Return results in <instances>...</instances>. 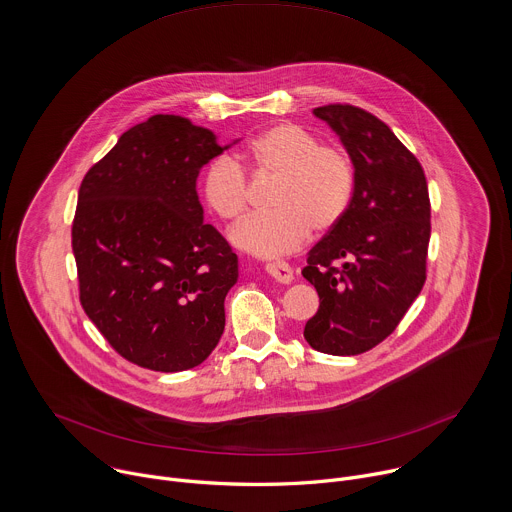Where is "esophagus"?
Here are the masks:
<instances>
[{
	"label": "esophagus",
	"instance_id": "1",
	"mask_svg": "<svg viewBox=\"0 0 512 512\" xmlns=\"http://www.w3.org/2000/svg\"><path fill=\"white\" fill-rule=\"evenodd\" d=\"M265 269H267V273H269L275 281H279V283H291V281H293V269H291V265L285 263V261L267 263Z\"/></svg>",
	"mask_w": 512,
	"mask_h": 512
}]
</instances>
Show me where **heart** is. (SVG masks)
I'll return each instance as SVG.
<instances>
[{
	"label": "heart",
	"instance_id": "obj_1",
	"mask_svg": "<svg viewBox=\"0 0 512 512\" xmlns=\"http://www.w3.org/2000/svg\"><path fill=\"white\" fill-rule=\"evenodd\" d=\"M239 160L255 175L275 177L269 191V213L253 215L231 231L241 251L269 259L301 247L311 229L325 233L344 219L354 197V166L344 150L323 146L305 128L273 124L239 152ZM201 197L223 221H237L249 203L243 170L227 160H213L201 177Z\"/></svg>",
	"mask_w": 512,
	"mask_h": 512
}]
</instances>
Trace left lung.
<instances>
[{
	"label": "left lung",
	"mask_w": 512,
	"mask_h": 512,
	"mask_svg": "<svg viewBox=\"0 0 512 512\" xmlns=\"http://www.w3.org/2000/svg\"><path fill=\"white\" fill-rule=\"evenodd\" d=\"M344 144L354 166V197L311 251L301 275L319 309L305 342L329 356H358L396 329L426 281L430 199L416 156L374 114L329 104L313 110Z\"/></svg>",
	"instance_id": "1"
}]
</instances>
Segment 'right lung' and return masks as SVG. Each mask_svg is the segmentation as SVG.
<instances>
[{
    "label": "right lung",
    "instance_id": "right-lung-1",
    "mask_svg": "<svg viewBox=\"0 0 512 512\" xmlns=\"http://www.w3.org/2000/svg\"><path fill=\"white\" fill-rule=\"evenodd\" d=\"M231 144L189 118L154 114L126 130L80 185L72 225L80 301L136 366L191 370L223 335L239 259L205 223L197 179Z\"/></svg>",
    "mask_w": 512,
    "mask_h": 512
}]
</instances>
